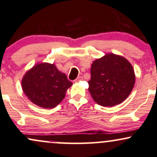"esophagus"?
Returning a JSON list of instances; mask_svg holds the SVG:
<instances>
[{"instance_id": "1", "label": "esophagus", "mask_w": 157, "mask_h": 157, "mask_svg": "<svg viewBox=\"0 0 157 157\" xmlns=\"http://www.w3.org/2000/svg\"><path fill=\"white\" fill-rule=\"evenodd\" d=\"M81 80H82V77L79 76V77H77L76 80H75V82H80V81H81Z\"/></svg>"}]
</instances>
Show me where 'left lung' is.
<instances>
[{"label": "left lung", "mask_w": 157, "mask_h": 157, "mask_svg": "<svg viewBox=\"0 0 157 157\" xmlns=\"http://www.w3.org/2000/svg\"><path fill=\"white\" fill-rule=\"evenodd\" d=\"M88 81L90 95L104 107L124 101L132 90L135 75L132 64L122 56L109 53L94 60Z\"/></svg>", "instance_id": "1"}]
</instances>
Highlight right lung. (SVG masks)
<instances>
[{"mask_svg": "<svg viewBox=\"0 0 157 157\" xmlns=\"http://www.w3.org/2000/svg\"><path fill=\"white\" fill-rule=\"evenodd\" d=\"M71 85L65 74L49 63L36 64L22 80V90L28 99L37 106L46 109L57 106Z\"/></svg>", "mask_w": 157, "mask_h": 157, "instance_id": "1", "label": "right lung"}]
</instances>
